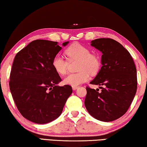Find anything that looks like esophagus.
Returning <instances> with one entry per match:
<instances>
[{
  "label": "esophagus",
  "instance_id": "1",
  "mask_svg": "<svg viewBox=\"0 0 147 147\" xmlns=\"http://www.w3.org/2000/svg\"><path fill=\"white\" fill-rule=\"evenodd\" d=\"M72 88H73V90H76L78 88V86H73Z\"/></svg>",
  "mask_w": 147,
  "mask_h": 147
}]
</instances>
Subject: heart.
<instances>
[{
    "label": "heart",
    "instance_id": "obj_1",
    "mask_svg": "<svg viewBox=\"0 0 147 147\" xmlns=\"http://www.w3.org/2000/svg\"><path fill=\"white\" fill-rule=\"evenodd\" d=\"M65 53L70 61H78V73L70 74L63 80L65 84L71 86H78L89 80L90 73L92 75L99 72L101 61L99 57L91 54V51L85 46L76 43L67 48ZM52 65L57 73L61 75L67 73L69 62L62 55L58 54L54 57Z\"/></svg>",
    "mask_w": 147,
    "mask_h": 147
}]
</instances>
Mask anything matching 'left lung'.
I'll return each mask as SVG.
<instances>
[{"mask_svg": "<svg viewBox=\"0 0 147 147\" xmlns=\"http://www.w3.org/2000/svg\"><path fill=\"white\" fill-rule=\"evenodd\" d=\"M90 43L102 53V67L90 83L102 91L87 87L85 107L96 119L114 121L127 112L136 94V67L129 52L114 39L99 38Z\"/></svg>", "mask_w": 147, "mask_h": 147, "instance_id": "8db88e82", "label": "left lung"}]
</instances>
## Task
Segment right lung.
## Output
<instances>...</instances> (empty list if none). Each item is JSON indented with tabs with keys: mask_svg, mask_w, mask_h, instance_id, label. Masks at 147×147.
I'll return each mask as SVG.
<instances>
[{
	"mask_svg": "<svg viewBox=\"0 0 147 147\" xmlns=\"http://www.w3.org/2000/svg\"><path fill=\"white\" fill-rule=\"evenodd\" d=\"M61 49L56 41L37 39L15 56L10 90L18 109L30 121L45 124L56 119L73 92L69 85L58 86L62 80L52 65Z\"/></svg>",
	"mask_w": 147,
	"mask_h": 147,
	"instance_id": "add662e5",
	"label": "right lung"
}]
</instances>
